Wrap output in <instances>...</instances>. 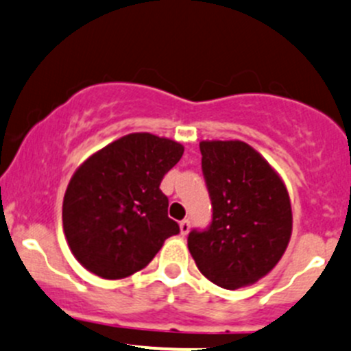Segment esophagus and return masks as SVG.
Returning <instances> with one entry per match:
<instances>
[{
  "label": "esophagus",
  "instance_id": "esophagus-1",
  "mask_svg": "<svg viewBox=\"0 0 351 351\" xmlns=\"http://www.w3.org/2000/svg\"><path fill=\"white\" fill-rule=\"evenodd\" d=\"M190 220L188 219H185V220H182V222H180V232H182V235H186L188 232H190Z\"/></svg>",
  "mask_w": 351,
  "mask_h": 351
}]
</instances>
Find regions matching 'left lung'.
I'll list each match as a JSON object with an SVG mask.
<instances>
[{
    "label": "left lung",
    "mask_w": 351,
    "mask_h": 351,
    "mask_svg": "<svg viewBox=\"0 0 351 351\" xmlns=\"http://www.w3.org/2000/svg\"><path fill=\"white\" fill-rule=\"evenodd\" d=\"M212 222L188 234L202 274L223 289L259 281L282 257L293 230L289 195L267 161L242 141H202Z\"/></svg>",
    "instance_id": "obj_1"
}]
</instances>
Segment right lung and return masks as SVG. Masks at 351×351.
Returning <instances> with one entry per match:
<instances>
[{"mask_svg":"<svg viewBox=\"0 0 351 351\" xmlns=\"http://www.w3.org/2000/svg\"><path fill=\"white\" fill-rule=\"evenodd\" d=\"M182 156L180 143L134 132L102 147L73 173L62 220L70 250L87 271L104 279L128 278L180 234L160 185Z\"/></svg>","mask_w":351,"mask_h":351,"instance_id":"add662e5","label":"right lung"}]
</instances>
